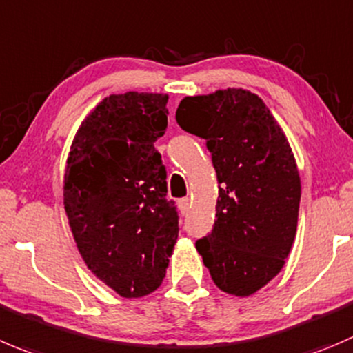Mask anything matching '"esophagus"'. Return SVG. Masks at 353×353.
Listing matches in <instances>:
<instances>
[{
    "label": "esophagus",
    "mask_w": 353,
    "mask_h": 353,
    "mask_svg": "<svg viewBox=\"0 0 353 353\" xmlns=\"http://www.w3.org/2000/svg\"><path fill=\"white\" fill-rule=\"evenodd\" d=\"M179 210H180V213H182V214L189 213V210H190V201L187 199V197H185V199H180V201H179Z\"/></svg>",
    "instance_id": "34e87169"
}]
</instances>
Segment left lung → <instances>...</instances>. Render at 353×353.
<instances>
[{
    "instance_id": "1",
    "label": "left lung",
    "mask_w": 353,
    "mask_h": 353,
    "mask_svg": "<svg viewBox=\"0 0 353 353\" xmlns=\"http://www.w3.org/2000/svg\"><path fill=\"white\" fill-rule=\"evenodd\" d=\"M176 123L206 140L216 171V220L197 251L221 291L250 296L279 274L296 236L301 183L290 142L243 88L185 97Z\"/></svg>"
}]
</instances>
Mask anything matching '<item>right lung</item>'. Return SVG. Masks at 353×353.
Returning a JSON list of instances; mask_svg holds the SVG:
<instances>
[{"instance_id":"right-lung-1","label":"right lung","mask_w":353,"mask_h":353,"mask_svg":"<svg viewBox=\"0 0 353 353\" xmlns=\"http://www.w3.org/2000/svg\"><path fill=\"white\" fill-rule=\"evenodd\" d=\"M168 95L105 97L79 126L63 174V208L86 267L123 298L163 283L179 239L166 170L154 142L168 126Z\"/></svg>"}]
</instances>
